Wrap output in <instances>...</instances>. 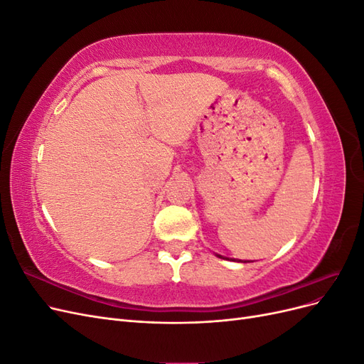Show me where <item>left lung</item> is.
I'll return each mask as SVG.
<instances>
[{
	"instance_id": "1",
	"label": "left lung",
	"mask_w": 364,
	"mask_h": 364,
	"mask_svg": "<svg viewBox=\"0 0 364 364\" xmlns=\"http://www.w3.org/2000/svg\"><path fill=\"white\" fill-rule=\"evenodd\" d=\"M217 257H220V255H217ZM220 258H222V257H220Z\"/></svg>"
}]
</instances>
